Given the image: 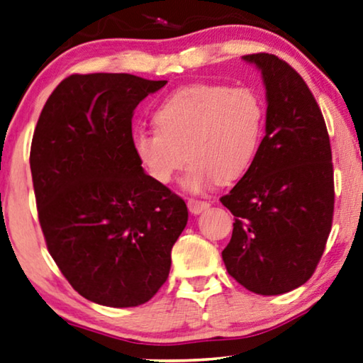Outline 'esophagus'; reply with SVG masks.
<instances>
[{
	"label": "esophagus",
	"instance_id": "esophagus-1",
	"mask_svg": "<svg viewBox=\"0 0 363 363\" xmlns=\"http://www.w3.org/2000/svg\"><path fill=\"white\" fill-rule=\"evenodd\" d=\"M187 207H189V212L194 213V215H199L205 212L210 207L208 202H202V200H197V199H189L187 200Z\"/></svg>",
	"mask_w": 363,
	"mask_h": 363
}]
</instances>
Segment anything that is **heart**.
Listing matches in <instances>:
<instances>
[{
	"mask_svg": "<svg viewBox=\"0 0 363 363\" xmlns=\"http://www.w3.org/2000/svg\"><path fill=\"white\" fill-rule=\"evenodd\" d=\"M153 130L132 135L133 153L151 179L167 184L187 160L182 189L202 192L250 169L264 130V104L251 88L194 84L158 106Z\"/></svg>",
	"mask_w": 363,
	"mask_h": 363,
	"instance_id": "b5f03b06",
	"label": "heart"
}]
</instances>
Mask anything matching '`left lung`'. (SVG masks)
Listing matches in <instances>:
<instances>
[{
	"label": "left lung",
	"mask_w": 363,
	"mask_h": 363,
	"mask_svg": "<svg viewBox=\"0 0 363 363\" xmlns=\"http://www.w3.org/2000/svg\"><path fill=\"white\" fill-rule=\"evenodd\" d=\"M242 60L266 86V137L246 174L220 199L236 216L221 257L245 289L282 295L311 277L331 231V145L315 97L289 63L269 53Z\"/></svg>",
	"instance_id": "left-lung-1"
}]
</instances>
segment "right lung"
Here are the masks:
<instances>
[{
	"mask_svg": "<svg viewBox=\"0 0 363 363\" xmlns=\"http://www.w3.org/2000/svg\"><path fill=\"white\" fill-rule=\"evenodd\" d=\"M167 81L72 74L48 97L30 147L47 247L86 300L111 308L153 298L187 225L186 202L143 171L133 111Z\"/></svg>",
	"mask_w": 363,
	"mask_h": 363,
	"instance_id": "1",
	"label": "right lung"
}]
</instances>
